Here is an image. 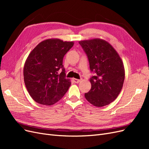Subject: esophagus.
I'll list each match as a JSON object with an SVG mask.
<instances>
[{
	"mask_svg": "<svg viewBox=\"0 0 149 149\" xmlns=\"http://www.w3.org/2000/svg\"><path fill=\"white\" fill-rule=\"evenodd\" d=\"M73 81L75 83H78L81 81V79H76V78H73Z\"/></svg>",
	"mask_w": 149,
	"mask_h": 149,
	"instance_id": "esophagus-1",
	"label": "esophagus"
}]
</instances>
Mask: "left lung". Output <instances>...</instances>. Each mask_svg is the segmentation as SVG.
<instances>
[{"mask_svg": "<svg viewBox=\"0 0 149 149\" xmlns=\"http://www.w3.org/2000/svg\"><path fill=\"white\" fill-rule=\"evenodd\" d=\"M86 53L91 71L96 73L89 81L90 91L84 94L86 100L101 107L113 102L119 94L125 78L123 62L111 45L106 40L94 38L79 41Z\"/></svg>", "mask_w": 149, "mask_h": 149, "instance_id": "obj_1", "label": "left lung"}]
</instances>
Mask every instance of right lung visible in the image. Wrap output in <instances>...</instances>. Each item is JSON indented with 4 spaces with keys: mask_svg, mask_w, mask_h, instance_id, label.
I'll return each instance as SVG.
<instances>
[{
    "mask_svg": "<svg viewBox=\"0 0 149 149\" xmlns=\"http://www.w3.org/2000/svg\"><path fill=\"white\" fill-rule=\"evenodd\" d=\"M73 45V42L49 38L38 43L30 53L24 64V79L26 89L35 102L53 105L68 90L71 83L65 78L63 59ZM60 69L62 71L58 74Z\"/></svg>",
    "mask_w": 149,
    "mask_h": 149,
    "instance_id": "add662e5",
    "label": "right lung"
}]
</instances>
